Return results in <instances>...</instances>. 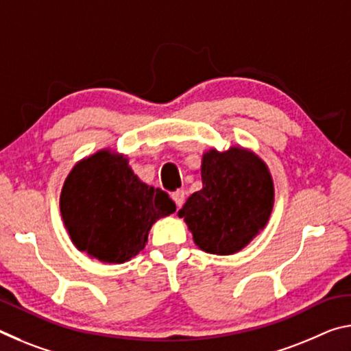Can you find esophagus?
I'll use <instances>...</instances> for the list:
<instances>
[{
    "label": "esophagus",
    "instance_id": "1",
    "mask_svg": "<svg viewBox=\"0 0 351 351\" xmlns=\"http://www.w3.org/2000/svg\"><path fill=\"white\" fill-rule=\"evenodd\" d=\"M171 199L175 201L176 207L180 209V207L184 204V199H186V192H184V190H176V192L171 193Z\"/></svg>",
    "mask_w": 351,
    "mask_h": 351
}]
</instances>
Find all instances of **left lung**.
<instances>
[{
  "label": "left lung",
  "instance_id": "1",
  "mask_svg": "<svg viewBox=\"0 0 351 351\" xmlns=\"http://www.w3.org/2000/svg\"><path fill=\"white\" fill-rule=\"evenodd\" d=\"M201 180L203 189L190 195L178 217L201 251L240 252L269 221L274 181L268 165L247 148H212L203 154Z\"/></svg>",
  "mask_w": 351,
  "mask_h": 351
}]
</instances>
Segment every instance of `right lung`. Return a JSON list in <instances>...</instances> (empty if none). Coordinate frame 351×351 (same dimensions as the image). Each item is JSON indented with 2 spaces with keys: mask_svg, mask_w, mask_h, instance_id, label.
<instances>
[{
  "mask_svg": "<svg viewBox=\"0 0 351 351\" xmlns=\"http://www.w3.org/2000/svg\"><path fill=\"white\" fill-rule=\"evenodd\" d=\"M176 210L161 189L142 182L125 154L99 150L77 162L63 182L60 213L71 241L88 257L125 263L145 247L159 218Z\"/></svg>",
  "mask_w": 351,
  "mask_h": 351,
  "instance_id": "1",
  "label": "right lung"
}]
</instances>
